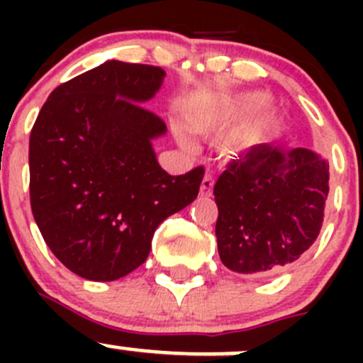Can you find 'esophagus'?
<instances>
[{"label":"esophagus","instance_id":"34e87169","mask_svg":"<svg viewBox=\"0 0 363 363\" xmlns=\"http://www.w3.org/2000/svg\"><path fill=\"white\" fill-rule=\"evenodd\" d=\"M212 188H214V179H212L211 174H205V177L202 179V184H200V195L211 196Z\"/></svg>","mask_w":363,"mask_h":363}]
</instances>
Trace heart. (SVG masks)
Returning <instances> with one entry per match:
<instances>
[{
    "label": "heart",
    "instance_id": "b5f03b06",
    "mask_svg": "<svg viewBox=\"0 0 363 363\" xmlns=\"http://www.w3.org/2000/svg\"><path fill=\"white\" fill-rule=\"evenodd\" d=\"M267 98L255 91H244V93H225L211 98L202 107L195 108L188 113V121L193 130L202 135L221 133L235 124L242 123L247 116L255 110L252 119L244 123L239 130L233 131L226 140L230 149L250 147L263 140V133L267 128V112L263 108ZM181 138L182 144H188L184 137Z\"/></svg>",
    "mask_w": 363,
    "mask_h": 363
}]
</instances>
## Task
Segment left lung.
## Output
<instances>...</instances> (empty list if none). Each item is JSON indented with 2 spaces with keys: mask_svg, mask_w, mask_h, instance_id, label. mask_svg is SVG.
Segmentation results:
<instances>
[{
  "mask_svg": "<svg viewBox=\"0 0 363 363\" xmlns=\"http://www.w3.org/2000/svg\"><path fill=\"white\" fill-rule=\"evenodd\" d=\"M327 196L328 163L311 149L259 144L232 160L214 184L223 265L239 274L283 270L320 235Z\"/></svg>",
  "mask_w": 363,
  "mask_h": 363,
  "instance_id": "8db88e82",
  "label": "left lung"
}]
</instances>
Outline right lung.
<instances>
[{
  "instance_id": "obj_1",
  "label": "right lung",
  "mask_w": 363,
  "mask_h": 363,
  "mask_svg": "<svg viewBox=\"0 0 363 363\" xmlns=\"http://www.w3.org/2000/svg\"><path fill=\"white\" fill-rule=\"evenodd\" d=\"M164 69L107 61L50 93L29 137V199L43 240L89 281L147 259L156 228L196 199L203 168L170 175L152 140L167 133L142 104Z\"/></svg>"
}]
</instances>
